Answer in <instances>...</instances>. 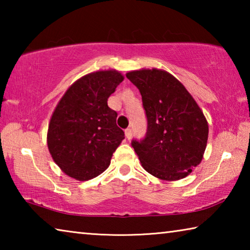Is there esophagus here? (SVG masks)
Returning <instances> with one entry per match:
<instances>
[{"label": "esophagus", "mask_w": 250, "mask_h": 250, "mask_svg": "<svg viewBox=\"0 0 250 250\" xmlns=\"http://www.w3.org/2000/svg\"><path fill=\"white\" fill-rule=\"evenodd\" d=\"M125 138L128 139H131V137H132V131H131V129H126L125 131Z\"/></svg>", "instance_id": "1"}]
</instances>
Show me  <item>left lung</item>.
Returning a JSON list of instances; mask_svg holds the SVG:
<instances>
[{"instance_id": "8db88e82", "label": "left lung", "mask_w": 250, "mask_h": 250, "mask_svg": "<svg viewBox=\"0 0 250 250\" xmlns=\"http://www.w3.org/2000/svg\"><path fill=\"white\" fill-rule=\"evenodd\" d=\"M126 78L140 90L147 118L146 139L132 142L142 167L163 181L184 179L202 162L208 139L200 105L163 69L131 70Z\"/></svg>"}]
</instances>
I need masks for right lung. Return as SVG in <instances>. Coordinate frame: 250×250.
Wrapping results in <instances>:
<instances>
[{"label": "right lung", "instance_id": "right-lung-1", "mask_svg": "<svg viewBox=\"0 0 250 250\" xmlns=\"http://www.w3.org/2000/svg\"><path fill=\"white\" fill-rule=\"evenodd\" d=\"M116 69L97 70L76 80L50 117L47 146L54 162L77 181L98 176L125 139L108 98L124 82Z\"/></svg>", "mask_w": 250, "mask_h": 250}]
</instances>
